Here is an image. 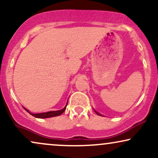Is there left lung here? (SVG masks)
Returning a JSON list of instances; mask_svg holds the SVG:
<instances>
[{
	"label": "left lung",
	"mask_w": 158,
	"mask_h": 158,
	"mask_svg": "<svg viewBox=\"0 0 158 158\" xmlns=\"http://www.w3.org/2000/svg\"><path fill=\"white\" fill-rule=\"evenodd\" d=\"M94 111H95V110H94ZM96 112V111H95ZM96 113H97V114H99V115H102V114H100L99 113V112H96Z\"/></svg>",
	"instance_id": "8db88e82"
}]
</instances>
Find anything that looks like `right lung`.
<instances>
[{
  "label": "right lung",
  "instance_id": "add662e5",
  "mask_svg": "<svg viewBox=\"0 0 158 158\" xmlns=\"http://www.w3.org/2000/svg\"><path fill=\"white\" fill-rule=\"evenodd\" d=\"M67 103H68V101H67V102L66 106H65L62 110H58V111H50V112H42V113L34 114V113H31V112H30L29 110H27L26 108H24V109L27 112H29V113L31 114V115L35 117V118H52V117L59 116V115H60V114H62L63 112H64V110H66Z\"/></svg>",
  "mask_w": 158,
  "mask_h": 158
}]
</instances>
